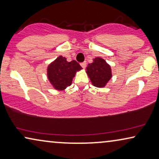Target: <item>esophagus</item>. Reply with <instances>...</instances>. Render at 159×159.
<instances>
[{"label":"esophagus","mask_w":159,"mask_h":159,"mask_svg":"<svg viewBox=\"0 0 159 159\" xmlns=\"http://www.w3.org/2000/svg\"><path fill=\"white\" fill-rule=\"evenodd\" d=\"M80 66H81V67H82L83 68H85L86 67V62L85 61V62H81V63H80Z\"/></svg>","instance_id":"esophagus-1"}]
</instances>
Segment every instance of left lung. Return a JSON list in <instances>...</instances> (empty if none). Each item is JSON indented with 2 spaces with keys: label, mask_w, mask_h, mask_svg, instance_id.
<instances>
[{
  "label": "left lung",
  "mask_w": 159,
  "mask_h": 159,
  "mask_svg": "<svg viewBox=\"0 0 159 159\" xmlns=\"http://www.w3.org/2000/svg\"><path fill=\"white\" fill-rule=\"evenodd\" d=\"M86 73L93 86L99 88L105 86L111 78L110 66L100 57L95 58L92 63L88 65Z\"/></svg>",
  "instance_id": "left-lung-1"
}]
</instances>
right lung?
<instances>
[{
    "label": "right lung",
    "instance_id": "add662e5",
    "mask_svg": "<svg viewBox=\"0 0 159 159\" xmlns=\"http://www.w3.org/2000/svg\"><path fill=\"white\" fill-rule=\"evenodd\" d=\"M80 69L81 66L75 60L68 62L66 57L59 56L49 65L48 77L55 89L62 91L70 86L75 73Z\"/></svg>",
    "mask_w": 159,
    "mask_h": 159
}]
</instances>
